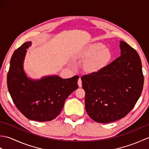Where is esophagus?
Listing matches in <instances>:
<instances>
[{"label":"esophagus","instance_id":"esophagus-1","mask_svg":"<svg viewBox=\"0 0 149 149\" xmlns=\"http://www.w3.org/2000/svg\"><path fill=\"white\" fill-rule=\"evenodd\" d=\"M77 84H78V85H79V87H82V81H81V78L79 79L78 82H77Z\"/></svg>","mask_w":149,"mask_h":149}]
</instances>
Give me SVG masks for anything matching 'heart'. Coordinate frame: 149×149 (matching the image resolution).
Returning <instances> with one entry per match:
<instances>
[{"label": "heart", "mask_w": 149, "mask_h": 149, "mask_svg": "<svg viewBox=\"0 0 149 149\" xmlns=\"http://www.w3.org/2000/svg\"><path fill=\"white\" fill-rule=\"evenodd\" d=\"M84 57L89 60L86 63V68L90 72L96 71L108 62L111 52L108 49H104L101 43H95L90 45L84 52Z\"/></svg>", "instance_id": "b5f03b06"}]
</instances>
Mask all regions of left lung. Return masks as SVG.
I'll list each match as a JSON object with an SVG mask.
<instances>
[{
	"label": "left lung",
	"mask_w": 149,
	"mask_h": 149,
	"mask_svg": "<svg viewBox=\"0 0 149 149\" xmlns=\"http://www.w3.org/2000/svg\"><path fill=\"white\" fill-rule=\"evenodd\" d=\"M120 48V57L81 77L86 112L97 122L109 123L125 117L143 90L144 77L138 52L122 41Z\"/></svg>",
	"instance_id": "left-lung-1"
}]
</instances>
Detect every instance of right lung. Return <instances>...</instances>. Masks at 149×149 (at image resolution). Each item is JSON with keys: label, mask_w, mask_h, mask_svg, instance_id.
I'll use <instances>...</instances> for the list:
<instances>
[{"label": "right lung", "mask_w": 149, "mask_h": 149, "mask_svg": "<svg viewBox=\"0 0 149 149\" xmlns=\"http://www.w3.org/2000/svg\"><path fill=\"white\" fill-rule=\"evenodd\" d=\"M31 43L26 42L15 50L7 75L8 88L15 105L27 118L48 122L59 115L66 98L77 89L79 76L66 79L51 76L40 81L30 80L24 72L23 61Z\"/></svg>", "instance_id": "obj_1"}]
</instances>
